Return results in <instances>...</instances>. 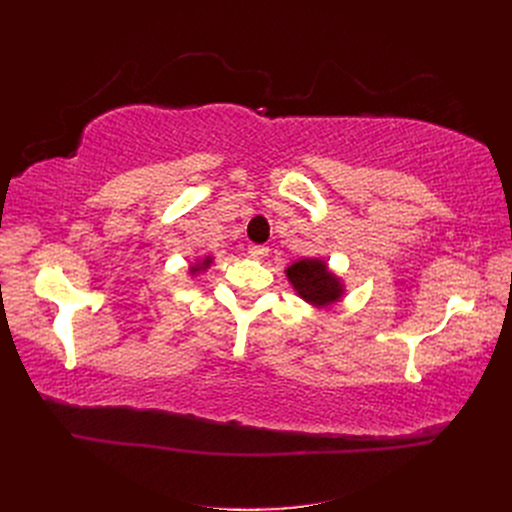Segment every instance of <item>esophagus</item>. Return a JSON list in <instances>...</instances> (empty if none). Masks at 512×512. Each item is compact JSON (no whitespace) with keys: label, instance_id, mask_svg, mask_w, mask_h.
Instances as JSON below:
<instances>
[{"label":"esophagus","instance_id":"34e87169","mask_svg":"<svg viewBox=\"0 0 512 512\" xmlns=\"http://www.w3.org/2000/svg\"><path fill=\"white\" fill-rule=\"evenodd\" d=\"M249 253L253 255V257H267V253H270V249H267V247H263V245H251L249 247Z\"/></svg>","mask_w":512,"mask_h":512}]
</instances>
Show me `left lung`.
Segmentation results:
<instances>
[{
  "mask_svg": "<svg viewBox=\"0 0 512 512\" xmlns=\"http://www.w3.org/2000/svg\"><path fill=\"white\" fill-rule=\"evenodd\" d=\"M286 278L301 299L313 307H330L342 299V280L328 270L326 261L301 259L286 267Z\"/></svg>",
  "mask_w": 512,
  "mask_h": 512,
  "instance_id": "obj_1",
  "label": "left lung"
}]
</instances>
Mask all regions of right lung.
<instances>
[{"instance_id": "right-lung-1", "label": "right lung", "mask_w": 512, "mask_h": 512, "mask_svg": "<svg viewBox=\"0 0 512 512\" xmlns=\"http://www.w3.org/2000/svg\"><path fill=\"white\" fill-rule=\"evenodd\" d=\"M211 265V257H205L201 263H197V265H193L191 267V274H197V272H203V270H207V267Z\"/></svg>"}]
</instances>
